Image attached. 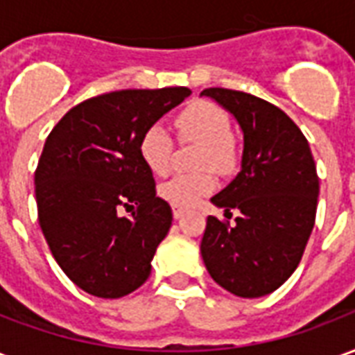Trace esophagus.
Here are the masks:
<instances>
[{
    "label": "esophagus",
    "instance_id": "esophagus-1",
    "mask_svg": "<svg viewBox=\"0 0 355 355\" xmlns=\"http://www.w3.org/2000/svg\"><path fill=\"white\" fill-rule=\"evenodd\" d=\"M184 209L182 207H173V216H175V218H182V216H184Z\"/></svg>",
    "mask_w": 355,
    "mask_h": 355
}]
</instances>
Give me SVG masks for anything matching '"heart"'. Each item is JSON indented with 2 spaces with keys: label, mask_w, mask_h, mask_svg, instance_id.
<instances>
[{
  "label": "heart",
  "mask_w": 355,
  "mask_h": 355,
  "mask_svg": "<svg viewBox=\"0 0 355 355\" xmlns=\"http://www.w3.org/2000/svg\"><path fill=\"white\" fill-rule=\"evenodd\" d=\"M178 137L200 144V167L228 173L238 163V152L232 140V123L228 114L211 102H193L175 119ZM173 140L162 125H150L139 140V154L150 173L163 177L169 173ZM215 188L211 171L193 175H177L159 186V196L175 207H193Z\"/></svg>",
  "instance_id": "1"
}]
</instances>
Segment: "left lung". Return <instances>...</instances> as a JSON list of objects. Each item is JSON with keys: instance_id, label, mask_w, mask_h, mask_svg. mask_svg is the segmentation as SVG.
Wrapping results in <instances>:
<instances>
[{"instance_id": "8db88e82", "label": "left lung", "mask_w": 355, "mask_h": 355, "mask_svg": "<svg viewBox=\"0 0 355 355\" xmlns=\"http://www.w3.org/2000/svg\"><path fill=\"white\" fill-rule=\"evenodd\" d=\"M230 112L243 132L241 171L211 203L236 223L207 216L201 239L205 268L220 287L259 298L297 270L315 223L320 178L302 131L285 112L241 91H201Z\"/></svg>"}]
</instances>
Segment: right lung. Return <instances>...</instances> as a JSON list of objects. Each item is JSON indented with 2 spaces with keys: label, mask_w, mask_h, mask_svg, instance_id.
Masks as SVG:
<instances>
[{
  "label": "right lung",
  "mask_w": 355,
  "mask_h": 355,
  "mask_svg": "<svg viewBox=\"0 0 355 355\" xmlns=\"http://www.w3.org/2000/svg\"><path fill=\"white\" fill-rule=\"evenodd\" d=\"M188 87L127 89L81 102L45 140L35 169L40 226L62 272L80 289L119 298L139 289L173 223L155 196L139 140ZM137 207L132 218L121 207Z\"/></svg>",
  "instance_id": "add662e5"
}]
</instances>
